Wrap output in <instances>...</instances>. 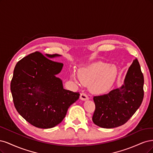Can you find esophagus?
<instances>
[{
	"label": "esophagus",
	"instance_id": "esophagus-1",
	"mask_svg": "<svg viewBox=\"0 0 153 153\" xmlns=\"http://www.w3.org/2000/svg\"><path fill=\"white\" fill-rule=\"evenodd\" d=\"M80 99H81L82 100H86L89 99L88 95L85 93H81L80 95Z\"/></svg>",
	"mask_w": 153,
	"mask_h": 153
}]
</instances>
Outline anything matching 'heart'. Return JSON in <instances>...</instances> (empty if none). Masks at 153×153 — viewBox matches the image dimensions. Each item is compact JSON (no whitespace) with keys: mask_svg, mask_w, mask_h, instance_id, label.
<instances>
[{"mask_svg":"<svg viewBox=\"0 0 153 153\" xmlns=\"http://www.w3.org/2000/svg\"><path fill=\"white\" fill-rule=\"evenodd\" d=\"M117 76V68L114 65L104 62H97L81 69L79 72L81 82L90 85V91L94 94H103L109 90ZM72 78L76 81L72 75Z\"/></svg>","mask_w":153,"mask_h":153,"instance_id":"b5f03b06","label":"heart"}]
</instances>
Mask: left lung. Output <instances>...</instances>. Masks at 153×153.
Listing matches in <instances>:
<instances>
[{"instance_id": "1", "label": "left lung", "mask_w": 153, "mask_h": 153, "mask_svg": "<svg viewBox=\"0 0 153 153\" xmlns=\"http://www.w3.org/2000/svg\"><path fill=\"white\" fill-rule=\"evenodd\" d=\"M144 76L137 59L126 73L124 84L109 93L93 97L95 110L92 120L104 128L124 125L139 109L144 98Z\"/></svg>"}]
</instances>
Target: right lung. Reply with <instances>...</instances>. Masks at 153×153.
Wrapping results in <instances>:
<instances>
[{
  "label": "right lung",
  "instance_id": "right-lung-1",
  "mask_svg": "<svg viewBox=\"0 0 153 153\" xmlns=\"http://www.w3.org/2000/svg\"><path fill=\"white\" fill-rule=\"evenodd\" d=\"M48 58L38 51L23 58L14 67L11 82L14 105L19 114L32 125L44 129L60 123L80 95L64 89L62 81L56 76L63 64Z\"/></svg>",
  "mask_w": 153,
  "mask_h": 153
}]
</instances>
